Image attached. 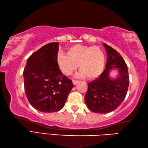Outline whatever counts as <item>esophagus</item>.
<instances>
[{
	"label": "esophagus",
	"instance_id": "1",
	"mask_svg": "<svg viewBox=\"0 0 148 148\" xmlns=\"http://www.w3.org/2000/svg\"><path fill=\"white\" fill-rule=\"evenodd\" d=\"M79 82V81H76V80H73V84L74 85H76Z\"/></svg>",
	"mask_w": 148,
	"mask_h": 148
}]
</instances>
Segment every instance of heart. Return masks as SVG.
<instances>
[{"label": "heart", "mask_w": 148, "mask_h": 148, "mask_svg": "<svg viewBox=\"0 0 148 148\" xmlns=\"http://www.w3.org/2000/svg\"><path fill=\"white\" fill-rule=\"evenodd\" d=\"M67 54L60 53L56 56L57 65L66 75H71L78 65L81 75L88 79L97 78L104 70L105 54L99 47L76 44L67 49Z\"/></svg>", "instance_id": "1"}]
</instances>
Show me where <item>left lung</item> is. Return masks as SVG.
Returning a JSON list of instances; mask_svg holds the SVG:
<instances>
[{"label":"left lung","mask_w":148,"mask_h":148,"mask_svg":"<svg viewBox=\"0 0 148 148\" xmlns=\"http://www.w3.org/2000/svg\"><path fill=\"white\" fill-rule=\"evenodd\" d=\"M107 51V61L101 75L88 85L84 101L88 108L95 113H108L116 109L125 99L128 90L129 77L127 66L120 53L103 43ZM117 69L116 79L109 77L110 71Z\"/></svg>","instance_id":"obj_1"}]
</instances>
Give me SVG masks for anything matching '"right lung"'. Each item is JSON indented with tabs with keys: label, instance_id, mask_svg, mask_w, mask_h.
Returning a JSON list of instances; mask_svg holds the SVG:
<instances>
[{
	"label": "right lung",
	"instance_id": "1",
	"mask_svg": "<svg viewBox=\"0 0 148 148\" xmlns=\"http://www.w3.org/2000/svg\"><path fill=\"white\" fill-rule=\"evenodd\" d=\"M58 45V42L48 43L31 54L23 71L28 101L43 112L61 110L74 86L57 65Z\"/></svg>",
	"mask_w": 148,
	"mask_h": 148
}]
</instances>
